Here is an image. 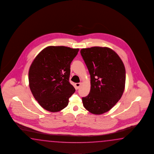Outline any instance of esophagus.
Segmentation results:
<instances>
[{
    "instance_id": "obj_1",
    "label": "esophagus",
    "mask_w": 154,
    "mask_h": 154,
    "mask_svg": "<svg viewBox=\"0 0 154 154\" xmlns=\"http://www.w3.org/2000/svg\"><path fill=\"white\" fill-rule=\"evenodd\" d=\"M81 85V83H75V88L77 89H79V88L80 87Z\"/></svg>"
}]
</instances>
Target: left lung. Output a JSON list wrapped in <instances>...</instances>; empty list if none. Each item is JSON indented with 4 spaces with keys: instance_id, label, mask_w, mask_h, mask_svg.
Listing matches in <instances>:
<instances>
[{
    "instance_id": "obj_1",
    "label": "left lung",
    "mask_w": 154,
    "mask_h": 154,
    "mask_svg": "<svg viewBox=\"0 0 154 154\" xmlns=\"http://www.w3.org/2000/svg\"><path fill=\"white\" fill-rule=\"evenodd\" d=\"M81 54L91 75L89 94L82 98L90 113L102 114L111 109L123 95L125 69L116 52L106 47L82 48Z\"/></svg>"
}]
</instances>
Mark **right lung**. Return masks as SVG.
<instances>
[{
  "label": "right lung",
  "instance_id": "right-lung-1",
  "mask_svg": "<svg viewBox=\"0 0 154 154\" xmlns=\"http://www.w3.org/2000/svg\"><path fill=\"white\" fill-rule=\"evenodd\" d=\"M79 48L48 46L32 62L29 82L35 99L45 109L57 112L67 106L69 98L75 92L69 82L70 65Z\"/></svg>",
  "mask_w": 154,
  "mask_h": 154
}]
</instances>
